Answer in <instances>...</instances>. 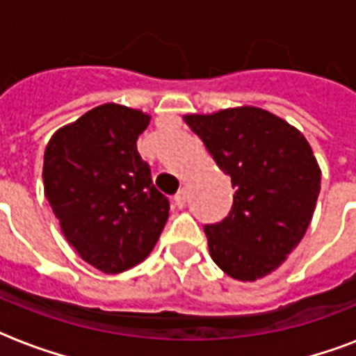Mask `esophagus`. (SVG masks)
I'll return each instance as SVG.
<instances>
[{
  "instance_id": "obj_1",
  "label": "esophagus",
  "mask_w": 356,
  "mask_h": 356,
  "mask_svg": "<svg viewBox=\"0 0 356 356\" xmlns=\"http://www.w3.org/2000/svg\"><path fill=\"white\" fill-rule=\"evenodd\" d=\"M173 203H175V207H179V209H183V207L186 205V190H179L177 194L173 195Z\"/></svg>"
}]
</instances>
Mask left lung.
Wrapping results in <instances>:
<instances>
[{
    "instance_id": "1",
    "label": "left lung",
    "mask_w": 356,
    "mask_h": 356,
    "mask_svg": "<svg viewBox=\"0 0 356 356\" xmlns=\"http://www.w3.org/2000/svg\"><path fill=\"white\" fill-rule=\"evenodd\" d=\"M231 177L233 207L205 225L212 260L238 281H257L301 242L320 195L321 172L305 136L275 114L238 107L184 116Z\"/></svg>"
}]
</instances>
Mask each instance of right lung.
Wrapping results in <instances>:
<instances>
[{
    "label": "right lung",
    "mask_w": 356,
    "mask_h": 356,
    "mask_svg": "<svg viewBox=\"0 0 356 356\" xmlns=\"http://www.w3.org/2000/svg\"><path fill=\"white\" fill-rule=\"evenodd\" d=\"M147 123L140 111L99 105L58 129L44 153V190L64 236L105 273L147 259L170 216L136 151Z\"/></svg>",
    "instance_id": "1"
}]
</instances>
